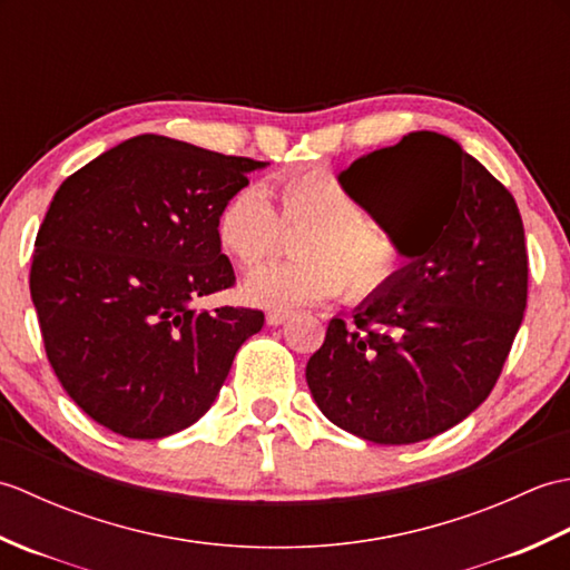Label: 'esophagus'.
<instances>
[{
  "label": "esophagus",
  "instance_id": "esophagus-1",
  "mask_svg": "<svg viewBox=\"0 0 570 570\" xmlns=\"http://www.w3.org/2000/svg\"><path fill=\"white\" fill-rule=\"evenodd\" d=\"M292 316H294L292 311H269V313H266V323H269V325H282Z\"/></svg>",
  "mask_w": 570,
  "mask_h": 570
}]
</instances>
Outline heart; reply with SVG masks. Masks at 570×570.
I'll list each match as a JSON object with an SVG mask.
<instances>
[{
  "label": "heart",
  "mask_w": 570,
  "mask_h": 570,
  "mask_svg": "<svg viewBox=\"0 0 570 570\" xmlns=\"http://www.w3.org/2000/svg\"><path fill=\"white\" fill-rule=\"evenodd\" d=\"M278 213L254 184L229 193L215 215V239L245 269L276 252L286 227H301L296 259L266 264L242 284L254 306L288 311L318 304L341 292L367 301L404 274L409 254L390 229L360 208V200L333 168L284 174L274 184Z\"/></svg>",
  "instance_id": "obj_1"
}]
</instances>
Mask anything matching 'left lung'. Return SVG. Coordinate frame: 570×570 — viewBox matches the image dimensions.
Returning a JSON list of instances; mask_svg holds the SVG:
<instances>
[{
  "mask_svg": "<svg viewBox=\"0 0 570 570\" xmlns=\"http://www.w3.org/2000/svg\"><path fill=\"white\" fill-rule=\"evenodd\" d=\"M409 264L353 323L333 318L306 365L335 426L382 445L433 439L490 396L527 308L512 193L458 141L411 131L343 171Z\"/></svg>",
  "mask_w": 570,
  "mask_h": 570,
  "instance_id": "left-lung-1",
  "label": "left lung"
}]
</instances>
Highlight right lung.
Instances as JSON below:
<instances>
[{
	"instance_id": "right-lung-1",
	"label": "right lung",
	"mask_w": 570,
	"mask_h": 570,
	"mask_svg": "<svg viewBox=\"0 0 570 570\" xmlns=\"http://www.w3.org/2000/svg\"><path fill=\"white\" fill-rule=\"evenodd\" d=\"M264 166L141 135L56 190L31 301L58 382L100 426L139 441L188 429L262 331V311L193 304L235 284L215 215Z\"/></svg>"
}]
</instances>
